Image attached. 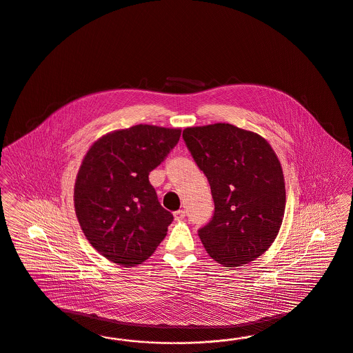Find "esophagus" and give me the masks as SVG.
<instances>
[{
  "instance_id": "obj_1",
  "label": "esophagus",
  "mask_w": 353,
  "mask_h": 353,
  "mask_svg": "<svg viewBox=\"0 0 353 353\" xmlns=\"http://www.w3.org/2000/svg\"><path fill=\"white\" fill-rule=\"evenodd\" d=\"M173 216H174V220L180 221V220H183V218H185V211H183V210H179V211H174V212H173Z\"/></svg>"
}]
</instances>
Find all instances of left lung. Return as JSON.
Masks as SVG:
<instances>
[{
    "mask_svg": "<svg viewBox=\"0 0 353 353\" xmlns=\"http://www.w3.org/2000/svg\"><path fill=\"white\" fill-rule=\"evenodd\" d=\"M183 137L215 203L212 219L198 231L207 253L224 268L254 261L275 241L285 210L275 151L259 134L223 122L186 128Z\"/></svg>",
    "mask_w": 353,
    "mask_h": 353,
    "instance_id": "1",
    "label": "left lung"
}]
</instances>
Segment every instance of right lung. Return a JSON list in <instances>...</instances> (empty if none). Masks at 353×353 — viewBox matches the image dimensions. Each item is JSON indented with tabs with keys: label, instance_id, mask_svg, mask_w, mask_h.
Listing matches in <instances>:
<instances>
[{
	"label": "right lung",
	"instance_id": "add662e5",
	"mask_svg": "<svg viewBox=\"0 0 353 353\" xmlns=\"http://www.w3.org/2000/svg\"><path fill=\"white\" fill-rule=\"evenodd\" d=\"M181 129L135 125L99 138L74 185V207L85 239L123 268L141 265L164 240L173 215L159 203L148 174L177 145Z\"/></svg>",
	"mask_w": 353,
	"mask_h": 353
}]
</instances>
